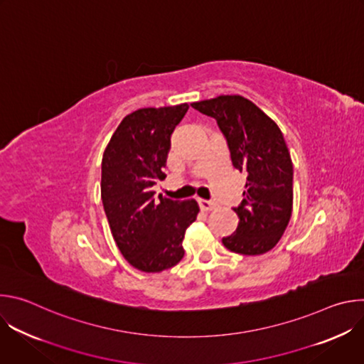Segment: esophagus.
Returning <instances> with one entry per match:
<instances>
[{
	"label": "esophagus",
	"instance_id": "esophagus-1",
	"mask_svg": "<svg viewBox=\"0 0 364 364\" xmlns=\"http://www.w3.org/2000/svg\"><path fill=\"white\" fill-rule=\"evenodd\" d=\"M198 205H200V209H201L203 212H210V210H213L215 207H216V203L209 201V200L198 198Z\"/></svg>",
	"mask_w": 364,
	"mask_h": 364
}]
</instances>
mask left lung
I'll use <instances>...</instances> for the list:
<instances>
[{
  "mask_svg": "<svg viewBox=\"0 0 364 364\" xmlns=\"http://www.w3.org/2000/svg\"><path fill=\"white\" fill-rule=\"evenodd\" d=\"M191 107L216 119L233 167L247 174L243 200L233 209L237 229L222 239L225 247L247 256L271 250L289 223L294 200L292 161L281 129L240 95L193 102Z\"/></svg>",
  "mask_w": 364,
  "mask_h": 364,
  "instance_id": "obj_1",
  "label": "left lung"
}]
</instances>
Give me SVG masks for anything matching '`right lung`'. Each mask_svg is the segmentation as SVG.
I'll return each mask as SVG.
<instances>
[{"instance_id": "1", "label": "right lung", "mask_w": 364, "mask_h": 364, "mask_svg": "<svg viewBox=\"0 0 364 364\" xmlns=\"http://www.w3.org/2000/svg\"><path fill=\"white\" fill-rule=\"evenodd\" d=\"M187 109L181 103L127 115L103 152V209L122 256L142 272H161L181 261L186 229L200 210L196 200L155 197L152 190L166 178L170 138Z\"/></svg>"}]
</instances>
